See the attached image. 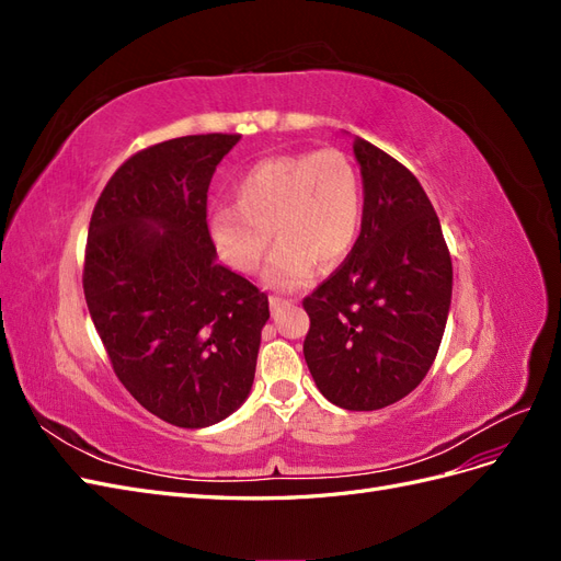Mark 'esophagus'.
I'll use <instances>...</instances> for the list:
<instances>
[{"mask_svg":"<svg viewBox=\"0 0 561 561\" xmlns=\"http://www.w3.org/2000/svg\"><path fill=\"white\" fill-rule=\"evenodd\" d=\"M290 304H293V299H285V297H278V295H271L268 297V307L274 309V311H278L283 307H290Z\"/></svg>","mask_w":561,"mask_h":561,"instance_id":"esophagus-1","label":"esophagus"}]
</instances>
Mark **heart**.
<instances>
[{
    "instance_id": "1",
    "label": "heart",
    "mask_w": 561,
    "mask_h": 561,
    "mask_svg": "<svg viewBox=\"0 0 561 561\" xmlns=\"http://www.w3.org/2000/svg\"><path fill=\"white\" fill-rule=\"evenodd\" d=\"M363 180L339 149L297 151L254 163L233 184V206L210 210V239L231 268L252 274L271 245L266 280L293 287L313 264L334 268L363 227Z\"/></svg>"
}]
</instances>
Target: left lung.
Segmentation results:
<instances>
[{
	"mask_svg": "<svg viewBox=\"0 0 561 561\" xmlns=\"http://www.w3.org/2000/svg\"><path fill=\"white\" fill-rule=\"evenodd\" d=\"M353 151L363 227L348 257L301 301L311 320L304 358L332 404L371 412L428 375L451 304V257L419 180L363 138Z\"/></svg>",
	"mask_w": 561,
	"mask_h": 561,
	"instance_id": "obj_1",
	"label": "left lung"
}]
</instances>
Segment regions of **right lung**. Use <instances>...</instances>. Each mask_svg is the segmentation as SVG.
Here are the masks:
<instances>
[{"label": "right lung", "instance_id": "obj_1", "mask_svg": "<svg viewBox=\"0 0 561 561\" xmlns=\"http://www.w3.org/2000/svg\"><path fill=\"white\" fill-rule=\"evenodd\" d=\"M239 140L206 133L135 151L89 225L83 297L114 375L180 428L239 410L268 320L266 293L217 264L208 229L213 173Z\"/></svg>", "mask_w": 561, "mask_h": 561}]
</instances>
